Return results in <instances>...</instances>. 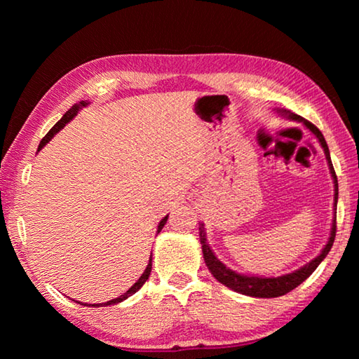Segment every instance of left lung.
<instances>
[{
    "label": "left lung",
    "instance_id": "obj_1",
    "mask_svg": "<svg viewBox=\"0 0 359 359\" xmlns=\"http://www.w3.org/2000/svg\"><path fill=\"white\" fill-rule=\"evenodd\" d=\"M277 112L280 115H285V117H288L291 120L302 121V123L306 125L315 136H317V139L321 144V147H323V150H325L327 165H330V171H331V175L334 179V208H336L337 196H339L337 175L332 168L330 149H327V144L325 141L323 135H321V131L317 128V126L312 125L311 121L302 118L301 115H296L290 111H283V109H278ZM334 238H336V217H334V220H332L330 241H327V244L325 245V248L321 250L318 257L313 258L311 263H307L306 266L301 267V269L291 272V274H285L280 277H248V276L238 274V272L228 269V267L215 257L214 252H212V248L208 244V239H205L204 224L201 223V226H199V239H201L204 261H205V266H208L209 271L212 272V276H214L218 282L223 283L224 287L238 291V293H241V294H247V296H253V297H277V296H283V294L290 293L291 290H294L297 285H301L304 280H306V278L311 276L315 269H317L321 261L326 258V255L330 253L331 247L334 244Z\"/></svg>",
    "mask_w": 359,
    "mask_h": 359
}]
</instances>
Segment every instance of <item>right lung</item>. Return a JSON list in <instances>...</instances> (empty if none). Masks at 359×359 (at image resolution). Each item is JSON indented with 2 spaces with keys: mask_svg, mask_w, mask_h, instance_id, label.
<instances>
[{
  "mask_svg": "<svg viewBox=\"0 0 359 359\" xmlns=\"http://www.w3.org/2000/svg\"><path fill=\"white\" fill-rule=\"evenodd\" d=\"M87 104H88L87 101H81V102H79V104H74V106H72V107L69 109V111H66V114L63 115V117L60 118L55 125H53V128H52L50 131H48L44 137H42V141H41L39 147H38V151H39L42 147H44V145H46L48 141H50V139H52L53 136H55L57 133H58L60 130H62L66 123H68V121H71L72 118L76 117V114L79 112V109H82V107H85ZM166 222H168V215H166L165 218H163V220L160 222V224H158V233H160V231L163 229V226H165ZM150 271H151V257H150V259H149V264H147V267H145V271L142 272V276L139 277V280H137L135 285H133V287H131L128 291H126V293H123V294L118 296V297H115V299L107 301V302H104V304H90V306H92V307L112 306V304H118V302H121V301H125L126 297H130L131 294H135L137 290H141V287H142V285L145 283V280H147L149 276H150ZM79 304H81V302H79ZM82 306H88V304H82Z\"/></svg>",
  "mask_w": 359,
  "mask_h": 359,
  "instance_id": "add662e5",
  "label": "right lung"
}]
</instances>
